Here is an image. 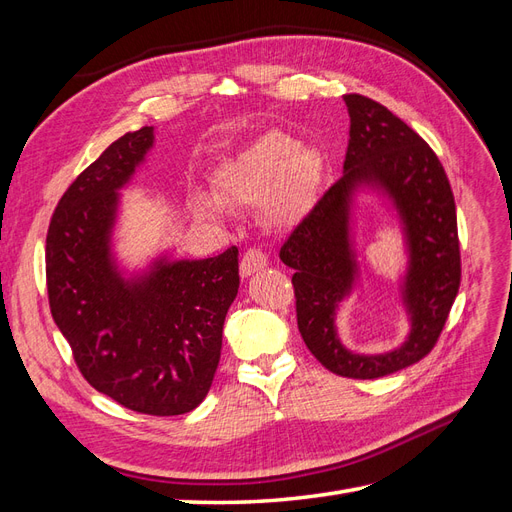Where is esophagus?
Here are the masks:
<instances>
[{"instance_id": "1", "label": "esophagus", "mask_w": 512, "mask_h": 512, "mask_svg": "<svg viewBox=\"0 0 512 512\" xmlns=\"http://www.w3.org/2000/svg\"><path fill=\"white\" fill-rule=\"evenodd\" d=\"M267 262H269V258L265 252L258 250V247H250V250H247L241 258V265H239L241 277H250V275L262 271L267 267Z\"/></svg>"}]
</instances>
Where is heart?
<instances>
[{
    "instance_id": "b5f03b06",
    "label": "heart",
    "mask_w": 512,
    "mask_h": 512,
    "mask_svg": "<svg viewBox=\"0 0 512 512\" xmlns=\"http://www.w3.org/2000/svg\"><path fill=\"white\" fill-rule=\"evenodd\" d=\"M322 177L320 153L299 147L284 132H267L239 151L215 173L213 192L224 205H258L273 226L299 222L312 207ZM198 218H218L220 205L198 194L192 198Z\"/></svg>"
}]
</instances>
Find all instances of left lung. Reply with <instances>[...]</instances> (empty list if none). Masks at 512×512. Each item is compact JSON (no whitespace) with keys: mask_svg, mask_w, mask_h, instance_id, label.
Segmentation results:
<instances>
[{"mask_svg":"<svg viewBox=\"0 0 512 512\" xmlns=\"http://www.w3.org/2000/svg\"><path fill=\"white\" fill-rule=\"evenodd\" d=\"M350 141L344 177L290 232L280 258L294 269L297 324L305 346L329 371L374 380L418 363L436 346L461 282L457 211L451 183L431 147L376 100L344 96ZM376 189L396 209L409 247L402 300L411 333L384 355L350 353L336 337V307L353 287L358 263L351 247V196Z\"/></svg>","mask_w":512,"mask_h":512,"instance_id":"obj_1","label":"left lung"}]
</instances>
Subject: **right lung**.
Returning a JSON list of instances; mask_svg holds the SVG:
<instances>
[{
  "instance_id": "add662e5",
  "label": "right lung",
  "mask_w": 512,
  "mask_h": 512,
  "mask_svg": "<svg viewBox=\"0 0 512 512\" xmlns=\"http://www.w3.org/2000/svg\"><path fill=\"white\" fill-rule=\"evenodd\" d=\"M153 138L151 126L123 134L61 196L46 235V288L53 320L96 391L134 412L175 416L211 389L239 290V250L160 256L123 277L111 250L119 190Z\"/></svg>"
}]
</instances>
